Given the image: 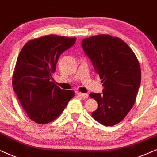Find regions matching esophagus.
<instances>
[{
  "label": "esophagus",
  "instance_id": "34e87169",
  "mask_svg": "<svg viewBox=\"0 0 157 157\" xmlns=\"http://www.w3.org/2000/svg\"><path fill=\"white\" fill-rule=\"evenodd\" d=\"M77 96L81 97V98H86L88 97V94H87V93H77Z\"/></svg>",
  "mask_w": 157,
  "mask_h": 157
}]
</instances>
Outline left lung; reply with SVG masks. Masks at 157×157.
Instances as JSON below:
<instances>
[{"instance_id": "8db88e82", "label": "left lung", "mask_w": 157, "mask_h": 157, "mask_svg": "<svg viewBox=\"0 0 157 157\" xmlns=\"http://www.w3.org/2000/svg\"><path fill=\"white\" fill-rule=\"evenodd\" d=\"M82 47L104 83L101 93H90L98 103L93 117L105 126L115 125L136 101L141 80L138 59L124 41L108 35L83 39Z\"/></svg>"}]
</instances>
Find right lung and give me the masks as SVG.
Wrapping results in <instances>:
<instances>
[{"label": "right lung", "mask_w": 157, "mask_h": 157, "mask_svg": "<svg viewBox=\"0 0 157 157\" xmlns=\"http://www.w3.org/2000/svg\"><path fill=\"white\" fill-rule=\"evenodd\" d=\"M76 42L50 35L32 40L24 45L15 66L13 88L27 114L35 122L46 124L60 115L74 97L51 82L60 55Z\"/></svg>", "instance_id": "right-lung-1"}]
</instances>
